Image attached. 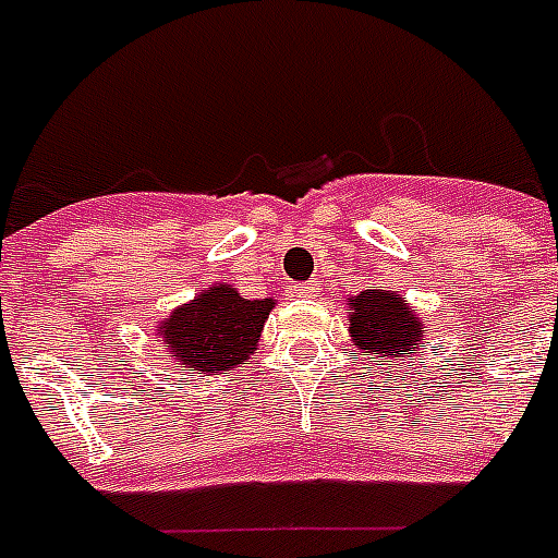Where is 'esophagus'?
<instances>
[{
    "label": "esophagus",
    "mask_w": 558,
    "mask_h": 558,
    "mask_svg": "<svg viewBox=\"0 0 558 558\" xmlns=\"http://www.w3.org/2000/svg\"><path fill=\"white\" fill-rule=\"evenodd\" d=\"M292 294L294 298H315V294H318V280H303V283H294Z\"/></svg>",
    "instance_id": "esophagus-1"
}]
</instances>
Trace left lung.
<instances>
[{"mask_svg":"<svg viewBox=\"0 0 558 558\" xmlns=\"http://www.w3.org/2000/svg\"><path fill=\"white\" fill-rule=\"evenodd\" d=\"M350 332L357 350H369L378 357L404 361L424 341V326L412 318L407 303L387 289H364L352 301Z\"/></svg>","mask_w":558,"mask_h":558,"instance_id":"obj_1","label":"left lung"}]
</instances>
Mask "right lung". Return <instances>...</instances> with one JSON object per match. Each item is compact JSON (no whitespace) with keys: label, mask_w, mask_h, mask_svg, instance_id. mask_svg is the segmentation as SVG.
Returning <instances> with one entry per match:
<instances>
[{"label":"right lung","mask_w":558,"mask_h":558,"mask_svg":"<svg viewBox=\"0 0 558 558\" xmlns=\"http://www.w3.org/2000/svg\"><path fill=\"white\" fill-rule=\"evenodd\" d=\"M271 306V298L248 301L220 283L203 289L192 303L171 312V318L162 320L160 332L180 364L192 366L201 375L223 373L255 352Z\"/></svg>","instance_id":"1"}]
</instances>
